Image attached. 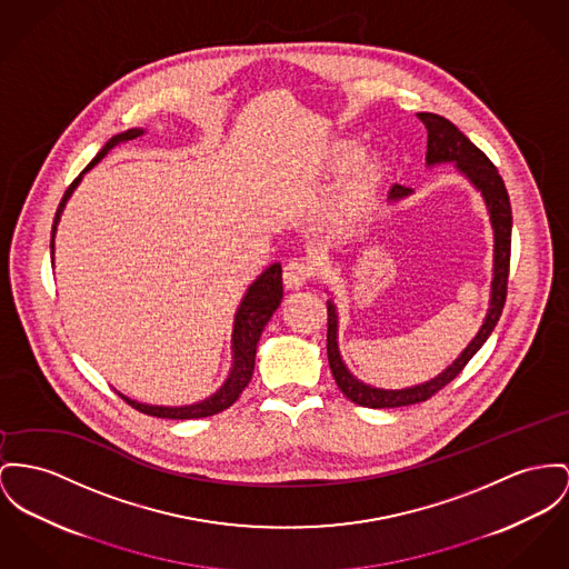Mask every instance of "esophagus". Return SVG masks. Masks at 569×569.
I'll return each instance as SVG.
<instances>
[{
  "instance_id": "esophagus-1",
  "label": "esophagus",
  "mask_w": 569,
  "mask_h": 569,
  "mask_svg": "<svg viewBox=\"0 0 569 569\" xmlns=\"http://www.w3.org/2000/svg\"><path fill=\"white\" fill-rule=\"evenodd\" d=\"M310 276H312V267L308 266L306 261H298V259L289 261L282 271V280H284L287 289H300L310 280Z\"/></svg>"
}]
</instances>
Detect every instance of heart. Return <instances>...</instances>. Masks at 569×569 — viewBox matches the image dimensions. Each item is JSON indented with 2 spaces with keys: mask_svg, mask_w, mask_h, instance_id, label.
Segmentation results:
<instances>
[{
  "mask_svg": "<svg viewBox=\"0 0 569 569\" xmlns=\"http://www.w3.org/2000/svg\"><path fill=\"white\" fill-rule=\"evenodd\" d=\"M358 157L360 147L353 140H335L319 152V172L341 174ZM383 181L386 166L376 154L362 157L351 167L328 213V228L335 239H351L365 228L378 204Z\"/></svg>",
  "mask_w": 569,
  "mask_h": 569,
  "instance_id": "heart-1",
  "label": "heart"
}]
</instances>
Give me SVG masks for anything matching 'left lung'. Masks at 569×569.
Listing matches in <instances>:
<instances>
[{"label":"left lung","instance_id":"1","mask_svg":"<svg viewBox=\"0 0 569 569\" xmlns=\"http://www.w3.org/2000/svg\"><path fill=\"white\" fill-rule=\"evenodd\" d=\"M425 129H427V166L445 163V161H455L457 170L468 177V181L483 193L490 222L493 228V278H492V298H490V308L486 315V321L479 330V335L470 341V345L461 351V356L455 360L449 369H445L438 378L429 379L425 383H418L412 388L403 390H383V388H373L369 383H362L360 379L353 378L347 367L342 365L341 353H339V342H337V332H339V317L335 303L328 302V362L330 371L337 379V386L341 388L342 395L362 406V408H403L427 401L433 397L438 390H442L449 381H453L461 369L468 365V360L481 349V345L488 341L492 335L500 315L502 306L507 300V278H509V259H511V202L509 193L505 188L502 177L498 174L496 166L488 159V154L477 149L451 120L445 116L429 114L420 112L417 114ZM412 190L403 186H392L388 193V200L397 202L406 196H410Z\"/></svg>","mask_w":569,"mask_h":569}]
</instances>
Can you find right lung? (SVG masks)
Returning a JSON list of instances; mask_svg holds the SVG:
<instances>
[{
  "label": "right lung",
  "mask_w": 569,
  "mask_h": 569,
  "mask_svg": "<svg viewBox=\"0 0 569 569\" xmlns=\"http://www.w3.org/2000/svg\"><path fill=\"white\" fill-rule=\"evenodd\" d=\"M144 131L142 129H129L124 133L114 136L99 154L86 166V170L77 177L76 181L69 186V190L64 191V198L60 200V207L56 211V220H53V228H51V254H53V237H56V227L58 220L64 211L67 200L71 198V193L76 191L81 177L94 166L99 163L108 152L112 151L114 147H120L129 140L140 138ZM282 300V267L280 263L267 267L266 271L250 284L248 293L243 296V300L237 308L234 315V328H232V369L228 373L224 386L213 392L209 399L200 401V403H191V406H181V408H166V406H149V403H138L124 395H120L131 408H136L142 415L157 418H174V420H188V418H204L213 417L218 412H224L230 408L239 395L243 392V388L250 383L252 379V371H254V358H257V345L259 339L266 330L267 321L271 319V315L278 310Z\"/></svg>",
  "instance_id": "add662e5"
}]
</instances>
